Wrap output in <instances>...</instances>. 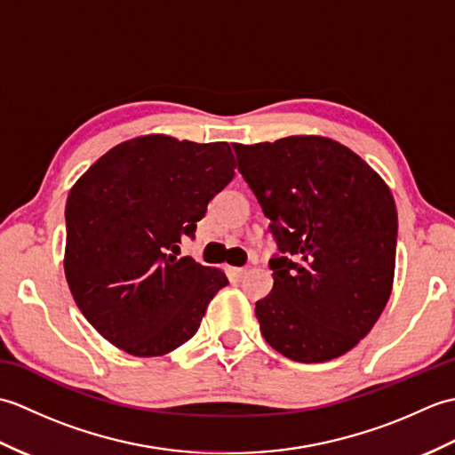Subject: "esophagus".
<instances>
[{
    "label": "esophagus",
    "mask_w": 455,
    "mask_h": 455,
    "mask_svg": "<svg viewBox=\"0 0 455 455\" xmlns=\"http://www.w3.org/2000/svg\"><path fill=\"white\" fill-rule=\"evenodd\" d=\"M246 272H248L246 267H230V269H228L230 279H233V282H240V279H243V277L246 275Z\"/></svg>",
    "instance_id": "esophagus-1"
}]
</instances>
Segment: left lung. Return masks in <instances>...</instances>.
Segmentation results:
<instances>
[{"instance_id":"1","label":"left lung","mask_w":455,"mask_h":455,"mask_svg":"<svg viewBox=\"0 0 455 455\" xmlns=\"http://www.w3.org/2000/svg\"><path fill=\"white\" fill-rule=\"evenodd\" d=\"M235 152L279 250L269 259L272 293L256 303L266 342L303 363L350 352L393 287L397 209L387 183L324 137L235 144Z\"/></svg>"}]
</instances>
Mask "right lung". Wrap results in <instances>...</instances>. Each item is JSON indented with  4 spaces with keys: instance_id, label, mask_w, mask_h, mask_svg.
<instances>
[{
    "instance_id": "obj_1",
    "label": "right lung",
    "mask_w": 455,
    "mask_h": 455,
    "mask_svg": "<svg viewBox=\"0 0 455 455\" xmlns=\"http://www.w3.org/2000/svg\"><path fill=\"white\" fill-rule=\"evenodd\" d=\"M227 142L166 134L121 142L76 181L66 201L64 272L76 305L131 355H164L197 332L228 285L215 267L178 258L209 201L235 178Z\"/></svg>"
}]
</instances>
